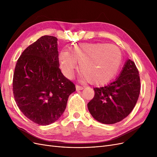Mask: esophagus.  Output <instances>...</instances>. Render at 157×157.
<instances>
[{"mask_svg":"<svg viewBox=\"0 0 157 157\" xmlns=\"http://www.w3.org/2000/svg\"><path fill=\"white\" fill-rule=\"evenodd\" d=\"M83 88H84L83 86H80V85H78V84L76 85V89H77V90H83Z\"/></svg>","mask_w":157,"mask_h":157,"instance_id":"34e87169","label":"esophagus"}]
</instances>
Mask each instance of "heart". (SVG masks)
Wrapping results in <instances>:
<instances>
[{"label": "heart", "mask_w": 157, "mask_h": 157, "mask_svg": "<svg viewBox=\"0 0 157 157\" xmlns=\"http://www.w3.org/2000/svg\"><path fill=\"white\" fill-rule=\"evenodd\" d=\"M64 75L71 77L79 63L83 77L94 84H104L115 77L122 61L117 46L105 43H84L71 46L69 52L61 51L59 56Z\"/></svg>", "instance_id": "b5f03b06"}]
</instances>
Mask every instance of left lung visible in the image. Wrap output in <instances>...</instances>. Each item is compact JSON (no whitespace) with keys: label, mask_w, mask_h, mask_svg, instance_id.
<instances>
[{"label":"left lung","mask_w":157,"mask_h":157,"mask_svg":"<svg viewBox=\"0 0 157 157\" xmlns=\"http://www.w3.org/2000/svg\"><path fill=\"white\" fill-rule=\"evenodd\" d=\"M141 89L138 69L130 59L115 81L94 88V97L88 103L92 116L103 124H111L126 118L134 108Z\"/></svg>","instance_id":"obj_1"}]
</instances>
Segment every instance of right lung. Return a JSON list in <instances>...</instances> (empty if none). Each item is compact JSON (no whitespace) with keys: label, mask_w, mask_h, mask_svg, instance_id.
I'll return each mask as SVG.
<instances>
[{"label":"right lung","mask_w":157,"mask_h":157,"mask_svg":"<svg viewBox=\"0 0 157 157\" xmlns=\"http://www.w3.org/2000/svg\"><path fill=\"white\" fill-rule=\"evenodd\" d=\"M57 38L45 35L22 52L13 77V94L27 118L39 125L52 124L62 115L75 85L59 68Z\"/></svg>","instance_id":"right-lung-1"}]
</instances>
